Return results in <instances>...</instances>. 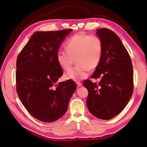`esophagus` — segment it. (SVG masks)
Listing matches in <instances>:
<instances>
[{"label":"esophagus","mask_w":147,"mask_h":147,"mask_svg":"<svg viewBox=\"0 0 147 147\" xmlns=\"http://www.w3.org/2000/svg\"><path fill=\"white\" fill-rule=\"evenodd\" d=\"M76 85H77V86L78 87H80V86H81L82 85V83L80 82H76Z\"/></svg>","instance_id":"obj_1"}]
</instances>
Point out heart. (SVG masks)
I'll return each instance as SVG.
<instances>
[{
	"mask_svg": "<svg viewBox=\"0 0 147 147\" xmlns=\"http://www.w3.org/2000/svg\"><path fill=\"white\" fill-rule=\"evenodd\" d=\"M66 51H59L56 60L60 67L68 70L75 59L76 65L64 74V78L79 81L86 78L90 70L93 71L100 64L103 53L101 39L95 35L78 33L71 36L65 43Z\"/></svg>",
	"mask_w": 147,
	"mask_h": 147,
	"instance_id": "heart-1",
	"label": "heart"
}]
</instances>
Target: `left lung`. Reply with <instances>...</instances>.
Listing matches in <instances>:
<instances>
[{"label": "left lung", "instance_id": "obj_1", "mask_svg": "<svg viewBox=\"0 0 147 147\" xmlns=\"http://www.w3.org/2000/svg\"><path fill=\"white\" fill-rule=\"evenodd\" d=\"M103 44L100 64L91 75L100 78L98 83L86 80L88 90L86 104L91 114L109 120L120 113L127 105L134 91L133 67L130 56L120 38L108 28L97 29Z\"/></svg>", "mask_w": 147, "mask_h": 147}]
</instances>
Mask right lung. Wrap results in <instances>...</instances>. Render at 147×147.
Returning a JSON list of instances; mask_svg holds the SVG:
<instances>
[{
  "label": "right lung",
  "mask_w": 147,
  "mask_h": 147,
  "mask_svg": "<svg viewBox=\"0 0 147 147\" xmlns=\"http://www.w3.org/2000/svg\"><path fill=\"white\" fill-rule=\"evenodd\" d=\"M71 31L35 32L17 56V94L29 113L45 123L57 121L65 113L76 89L71 80L55 85L63 74L56 54L61 41Z\"/></svg>",
  "instance_id": "add662e5"
}]
</instances>
